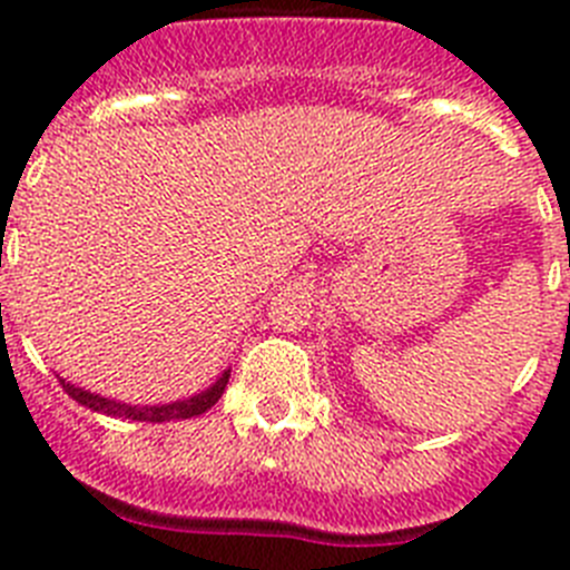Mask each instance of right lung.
<instances>
[{
    "label": "right lung",
    "mask_w": 570,
    "mask_h": 570,
    "mask_svg": "<svg viewBox=\"0 0 570 570\" xmlns=\"http://www.w3.org/2000/svg\"><path fill=\"white\" fill-rule=\"evenodd\" d=\"M228 376H230V371H225V374L216 380V385H210L205 394L190 396V400L170 402V405H145V407L122 405V402L105 400V396H99V394H88V391H82V387H73L70 382H65V380H59V385H62L65 394L73 396L79 405L90 407V411H99V414L122 416V420H136V422H170V420H190V416H199V414H205L208 407H214L216 400L225 394Z\"/></svg>",
    "instance_id": "add662e5"
}]
</instances>
